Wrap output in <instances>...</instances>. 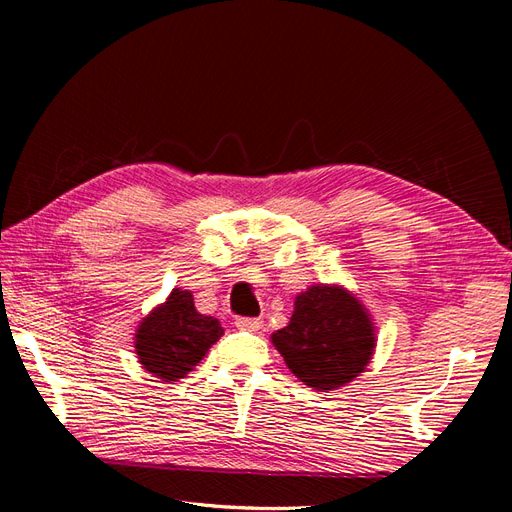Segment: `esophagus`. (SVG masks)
Wrapping results in <instances>:
<instances>
[{
  "instance_id": "34e87169",
  "label": "esophagus",
  "mask_w": 512,
  "mask_h": 512,
  "mask_svg": "<svg viewBox=\"0 0 512 512\" xmlns=\"http://www.w3.org/2000/svg\"><path fill=\"white\" fill-rule=\"evenodd\" d=\"M235 324L241 331H260L262 329L260 318H237Z\"/></svg>"
}]
</instances>
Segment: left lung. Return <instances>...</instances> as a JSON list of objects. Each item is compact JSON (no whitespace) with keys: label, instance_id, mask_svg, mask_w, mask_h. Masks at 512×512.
I'll list each match as a JSON object with an SVG mask.
<instances>
[{"label":"left lung","instance_id":"left-lung-1","mask_svg":"<svg viewBox=\"0 0 512 512\" xmlns=\"http://www.w3.org/2000/svg\"><path fill=\"white\" fill-rule=\"evenodd\" d=\"M271 339L292 374L324 393L359 376L376 348L365 307L337 286L301 292L288 327Z\"/></svg>","mask_w":512,"mask_h":512}]
</instances>
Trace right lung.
Wrapping results in <instances>:
<instances>
[{
    "label": "right lung",
    "instance_id": "obj_1",
    "mask_svg": "<svg viewBox=\"0 0 512 512\" xmlns=\"http://www.w3.org/2000/svg\"><path fill=\"white\" fill-rule=\"evenodd\" d=\"M222 335L218 318L198 314L192 292L175 288L168 301L141 322L134 344L141 365L170 382L192 371Z\"/></svg>",
    "mask_w": 512,
    "mask_h": 512
}]
</instances>
